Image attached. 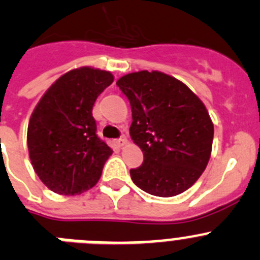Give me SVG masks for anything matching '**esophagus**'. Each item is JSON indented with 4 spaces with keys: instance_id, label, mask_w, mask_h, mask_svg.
<instances>
[{
    "instance_id": "obj_1",
    "label": "esophagus",
    "mask_w": 260,
    "mask_h": 260,
    "mask_svg": "<svg viewBox=\"0 0 260 260\" xmlns=\"http://www.w3.org/2000/svg\"><path fill=\"white\" fill-rule=\"evenodd\" d=\"M127 142H128L127 138H125V137H120V138H118V140H116L115 145H116V146H118V147H123L125 144H127Z\"/></svg>"
}]
</instances>
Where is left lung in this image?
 Here are the masks:
<instances>
[{"label": "left lung", "mask_w": 260, "mask_h": 260, "mask_svg": "<svg viewBox=\"0 0 260 260\" xmlns=\"http://www.w3.org/2000/svg\"><path fill=\"white\" fill-rule=\"evenodd\" d=\"M116 86L129 100V135L144 152L141 167L131 169L135 185L160 198L190 188L212 154L214 125L203 101L161 72L129 73Z\"/></svg>", "instance_id": "1"}]
</instances>
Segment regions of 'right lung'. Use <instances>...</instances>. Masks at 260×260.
<instances>
[{"label":"right lung","mask_w":260,"mask_h":260,"mask_svg":"<svg viewBox=\"0 0 260 260\" xmlns=\"http://www.w3.org/2000/svg\"><path fill=\"white\" fill-rule=\"evenodd\" d=\"M110 72L89 67L61 75L43 94L28 124L29 157L41 181L60 195H78L97 183L113 150L97 136L92 116Z\"/></svg>","instance_id":"1"}]
</instances>
